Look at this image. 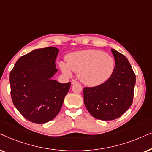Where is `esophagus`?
<instances>
[{
	"instance_id": "esophagus-1",
	"label": "esophagus",
	"mask_w": 152,
	"mask_h": 152,
	"mask_svg": "<svg viewBox=\"0 0 152 152\" xmlns=\"http://www.w3.org/2000/svg\"><path fill=\"white\" fill-rule=\"evenodd\" d=\"M77 83H78V82L77 80H74V79H73V80H72V85H74V84H77Z\"/></svg>"
}]
</instances>
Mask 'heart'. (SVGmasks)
I'll list each match as a JSON object with an SVG mask.
<instances>
[{
	"label": "heart",
	"mask_w": 152,
	"mask_h": 152,
	"mask_svg": "<svg viewBox=\"0 0 152 152\" xmlns=\"http://www.w3.org/2000/svg\"><path fill=\"white\" fill-rule=\"evenodd\" d=\"M62 72L71 75L74 72L80 80L89 86H97L108 80L114 70L113 58L102 50H84L73 53L66 57V64L60 62Z\"/></svg>",
	"instance_id": "obj_1"
}]
</instances>
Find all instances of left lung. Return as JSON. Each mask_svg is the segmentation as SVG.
Returning a JSON list of instances; mask_svg holds the SVG:
<instances>
[{
  "mask_svg": "<svg viewBox=\"0 0 152 152\" xmlns=\"http://www.w3.org/2000/svg\"><path fill=\"white\" fill-rule=\"evenodd\" d=\"M115 66L108 80L102 85L83 89L86 108L91 115L101 120L118 118L133 103L135 75L130 63L122 53L111 49Z\"/></svg>",
  "mask_w": 152,
  "mask_h": 152,
  "instance_id": "1",
  "label": "left lung"
}]
</instances>
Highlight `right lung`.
<instances>
[{
  "label": "right lung",
  "instance_id": "add662e5",
  "mask_svg": "<svg viewBox=\"0 0 152 152\" xmlns=\"http://www.w3.org/2000/svg\"><path fill=\"white\" fill-rule=\"evenodd\" d=\"M59 50L46 47L33 50L17 60L10 74L11 96L15 106L28 120L44 124L60 112L71 83L53 80L58 72Z\"/></svg>",
  "mask_w": 152,
  "mask_h": 152
}]
</instances>
